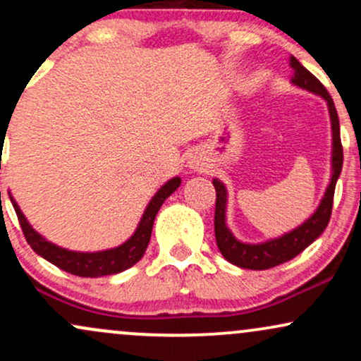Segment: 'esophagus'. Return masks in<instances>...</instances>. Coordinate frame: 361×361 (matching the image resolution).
<instances>
[{
    "label": "esophagus",
    "instance_id": "34e87169",
    "mask_svg": "<svg viewBox=\"0 0 361 361\" xmlns=\"http://www.w3.org/2000/svg\"><path fill=\"white\" fill-rule=\"evenodd\" d=\"M193 168H195V169H197V164H195V166H193Z\"/></svg>",
    "mask_w": 361,
    "mask_h": 361
}]
</instances>
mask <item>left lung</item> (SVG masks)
I'll return each instance as SVG.
<instances>
[{"instance_id":"1","label":"left lung","mask_w":361,"mask_h":361,"mask_svg":"<svg viewBox=\"0 0 361 361\" xmlns=\"http://www.w3.org/2000/svg\"><path fill=\"white\" fill-rule=\"evenodd\" d=\"M290 66L293 69V85L300 86V88L312 91V93L321 94L327 102V109L331 115V127H333V176H331V183L327 186L324 198H322L321 205L314 212L309 221H305L300 227L293 229L292 233L281 235L279 239H271L263 244H244L239 243L234 238L233 233L227 229L226 226V186L219 180H214L215 186V241H217L219 251L229 263L235 267L247 268V270H268V268L279 267L285 261L295 258L300 255L310 243L324 233L326 226L329 224L331 212H333V200H334V188H336V181L339 178L343 168V146H341V135H339V118L336 106H334L333 98L327 93L321 81L314 76L312 73L307 71L304 66L300 64L295 57H290Z\"/></svg>"}]
</instances>
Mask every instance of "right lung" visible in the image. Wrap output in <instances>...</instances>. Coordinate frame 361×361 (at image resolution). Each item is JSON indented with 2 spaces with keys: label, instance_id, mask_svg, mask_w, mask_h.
Wrapping results in <instances>:
<instances>
[{
  "label": "right lung",
  "instance_id": "obj_1",
  "mask_svg": "<svg viewBox=\"0 0 361 361\" xmlns=\"http://www.w3.org/2000/svg\"><path fill=\"white\" fill-rule=\"evenodd\" d=\"M180 178H173V180H169L166 185L161 186L159 192H157L154 197H152V200L149 202L146 212H144L142 219H140V224L134 235H132L127 243H123L122 246L115 247V250L100 252H74L49 243L47 239H44L42 235L37 234L35 231L32 229L30 224H28L27 219L23 217L22 210L16 205V202L11 197L10 198L11 204H13L16 217H18L20 227H22L25 239H27V243L30 244V247L37 252V255H40L42 258L51 261L52 264H56L61 270L71 273V275L91 276V279H94V276L115 275V273L127 270V268L134 267V264L142 258L144 252H146L149 239H151L152 224H154L157 210L161 209V205H163V202L166 200L169 195L180 186Z\"/></svg>",
  "mask_w": 361,
  "mask_h": 361
}]
</instances>
